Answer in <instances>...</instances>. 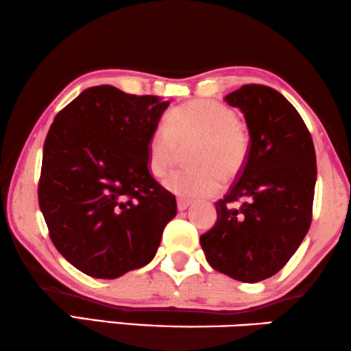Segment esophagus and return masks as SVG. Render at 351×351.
Wrapping results in <instances>:
<instances>
[{"label": "esophagus", "instance_id": "esophagus-1", "mask_svg": "<svg viewBox=\"0 0 351 351\" xmlns=\"http://www.w3.org/2000/svg\"><path fill=\"white\" fill-rule=\"evenodd\" d=\"M190 206H191L190 199H184V197H179V199H177V209L179 210H185Z\"/></svg>", "mask_w": 351, "mask_h": 351}]
</instances>
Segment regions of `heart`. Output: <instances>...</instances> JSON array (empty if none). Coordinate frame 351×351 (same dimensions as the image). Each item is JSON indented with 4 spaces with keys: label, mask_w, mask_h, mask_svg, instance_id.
Listing matches in <instances>:
<instances>
[{
    "label": "heart",
    "mask_w": 351,
    "mask_h": 351,
    "mask_svg": "<svg viewBox=\"0 0 351 351\" xmlns=\"http://www.w3.org/2000/svg\"><path fill=\"white\" fill-rule=\"evenodd\" d=\"M186 152L185 169L167 177L165 186L184 199L212 196L221 179L230 182L241 174L250 155V134L232 109L210 99L180 104L156 125L147 142V166L154 177H165L180 149Z\"/></svg>",
    "instance_id": "heart-1"
}]
</instances>
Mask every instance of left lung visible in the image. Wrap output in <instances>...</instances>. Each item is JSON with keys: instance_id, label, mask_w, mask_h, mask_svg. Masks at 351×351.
I'll list each match as a JSON object with an SVG mask.
<instances>
[{"instance_id": "left-lung-1", "label": "left lung", "mask_w": 351, "mask_h": 351, "mask_svg": "<svg viewBox=\"0 0 351 351\" xmlns=\"http://www.w3.org/2000/svg\"><path fill=\"white\" fill-rule=\"evenodd\" d=\"M225 101L245 117L250 155L199 241L215 271L256 283L285 266L311 228L317 158L302 117L277 90L248 84Z\"/></svg>"}]
</instances>
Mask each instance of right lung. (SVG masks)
<instances>
[{
	"label": "right lung",
	"instance_id": "add662e5",
	"mask_svg": "<svg viewBox=\"0 0 351 351\" xmlns=\"http://www.w3.org/2000/svg\"><path fill=\"white\" fill-rule=\"evenodd\" d=\"M167 106L99 85L50 126L39 207L57 250L90 277L117 278L149 264L176 217V196L147 166V142Z\"/></svg>",
	"mask_w": 351,
	"mask_h": 351
}]
</instances>
